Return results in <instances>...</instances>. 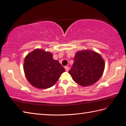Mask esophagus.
Returning <instances> with one entry per match:
<instances>
[{"label":"esophagus","mask_w":126,"mask_h":126,"mask_svg":"<svg viewBox=\"0 0 126 126\" xmlns=\"http://www.w3.org/2000/svg\"><path fill=\"white\" fill-rule=\"evenodd\" d=\"M65 71L68 72V71H69V68L68 66H65Z\"/></svg>","instance_id":"1"}]
</instances>
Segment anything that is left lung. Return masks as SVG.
<instances>
[{
    "instance_id": "left-lung-1",
    "label": "left lung",
    "mask_w": 126,
    "mask_h": 126,
    "mask_svg": "<svg viewBox=\"0 0 126 126\" xmlns=\"http://www.w3.org/2000/svg\"><path fill=\"white\" fill-rule=\"evenodd\" d=\"M105 68L104 61L99 53L90 50L77 52L69 73L73 80L82 86L92 85L100 79Z\"/></svg>"
}]
</instances>
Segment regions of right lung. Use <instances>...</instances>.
<instances>
[{
  "mask_svg": "<svg viewBox=\"0 0 126 126\" xmlns=\"http://www.w3.org/2000/svg\"><path fill=\"white\" fill-rule=\"evenodd\" d=\"M23 70L27 80L34 87L46 89L53 86L65 69L51 52L36 48L24 60Z\"/></svg>",
  "mask_w": 126,
  "mask_h": 126,
  "instance_id": "add662e5",
  "label": "right lung"
}]
</instances>
